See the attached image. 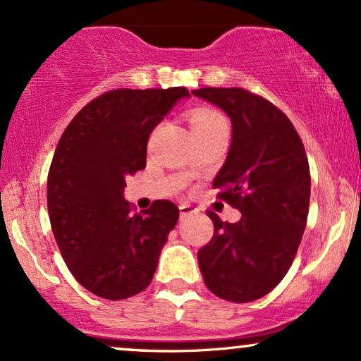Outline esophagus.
<instances>
[{
    "label": "esophagus",
    "mask_w": 361,
    "mask_h": 361,
    "mask_svg": "<svg viewBox=\"0 0 361 361\" xmlns=\"http://www.w3.org/2000/svg\"><path fill=\"white\" fill-rule=\"evenodd\" d=\"M196 208H193V206L191 204H188V203H181L180 204V214H181V218H185V216H190V214H193V213H196Z\"/></svg>",
    "instance_id": "esophagus-1"
}]
</instances>
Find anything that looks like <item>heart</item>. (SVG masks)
I'll list each match as a JSON object with an SVG mask.
<instances>
[{
  "label": "heart",
  "instance_id": "1",
  "mask_svg": "<svg viewBox=\"0 0 361 361\" xmlns=\"http://www.w3.org/2000/svg\"><path fill=\"white\" fill-rule=\"evenodd\" d=\"M188 120L191 125V130H193L195 135L214 130V128H219V127H228L224 115L221 114L218 109L204 107V105L203 107L191 109L188 112Z\"/></svg>",
  "mask_w": 361,
  "mask_h": 361
}]
</instances>
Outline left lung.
Segmentation results:
<instances>
[{
	"instance_id": "left-lung-1",
	"label": "left lung",
	"mask_w": 361,
	"mask_h": 361,
	"mask_svg": "<svg viewBox=\"0 0 361 361\" xmlns=\"http://www.w3.org/2000/svg\"><path fill=\"white\" fill-rule=\"evenodd\" d=\"M193 94L223 109L233 123L213 186L243 214L238 223H223L206 211L214 234L198 251L200 269L214 295L244 304L269 294L294 262L309 216V160L289 117L267 99L241 87Z\"/></svg>"
}]
</instances>
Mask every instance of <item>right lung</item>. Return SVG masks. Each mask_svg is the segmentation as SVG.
Here are the masks:
<instances>
[{
    "label": "right lung",
    "instance_id": "right-lung-1",
    "mask_svg": "<svg viewBox=\"0 0 361 361\" xmlns=\"http://www.w3.org/2000/svg\"><path fill=\"white\" fill-rule=\"evenodd\" d=\"M185 87L115 89L85 105L62 133L47 175V211L72 276L92 294L122 300L150 286L178 206L137 213L125 178L147 165V143Z\"/></svg>",
    "mask_w": 361,
    "mask_h": 361
}]
</instances>
